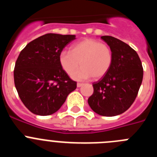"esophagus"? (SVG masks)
<instances>
[{
  "instance_id": "esophagus-1",
  "label": "esophagus",
  "mask_w": 157,
  "mask_h": 157,
  "mask_svg": "<svg viewBox=\"0 0 157 157\" xmlns=\"http://www.w3.org/2000/svg\"><path fill=\"white\" fill-rule=\"evenodd\" d=\"M82 85H83V83H80V82L77 83V86L78 87H81Z\"/></svg>"
}]
</instances>
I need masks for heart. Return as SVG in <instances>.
<instances>
[{"instance_id":"heart-1","label":"heart","mask_w":157,"mask_h":157,"mask_svg":"<svg viewBox=\"0 0 157 157\" xmlns=\"http://www.w3.org/2000/svg\"><path fill=\"white\" fill-rule=\"evenodd\" d=\"M113 62V53L107 44L96 39H85L72 45L69 52L62 51L59 63L67 75H72L75 80L100 78L108 73Z\"/></svg>"}]
</instances>
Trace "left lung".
Returning <instances> with one entry per match:
<instances>
[{
  "mask_svg": "<svg viewBox=\"0 0 157 157\" xmlns=\"http://www.w3.org/2000/svg\"><path fill=\"white\" fill-rule=\"evenodd\" d=\"M113 53L112 67L105 75L93 83L94 94L88 104L97 114L120 115L134 103L143 78L138 53L129 45L112 36H101Z\"/></svg>",
  "mask_w": 157,
  "mask_h": 157,
  "instance_id": "obj_1",
  "label": "left lung"
}]
</instances>
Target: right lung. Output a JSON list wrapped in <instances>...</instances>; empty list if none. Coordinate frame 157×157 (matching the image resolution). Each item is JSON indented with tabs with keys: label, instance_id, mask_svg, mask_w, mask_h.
<instances>
[{
	"label": "right lung",
	"instance_id": "add662e5",
	"mask_svg": "<svg viewBox=\"0 0 157 157\" xmlns=\"http://www.w3.org/2000/svg\"><path fill=\"white\" fill-rule=\"evenodd\" d=\"M75 35L46 34L28 43L15 65L14 82L23 105L35 115L57 112L77 87L61 68L59 55Z\"/></svg>",
	"mask_w": 157,
	"mask_h": 157
}]
</instances>
